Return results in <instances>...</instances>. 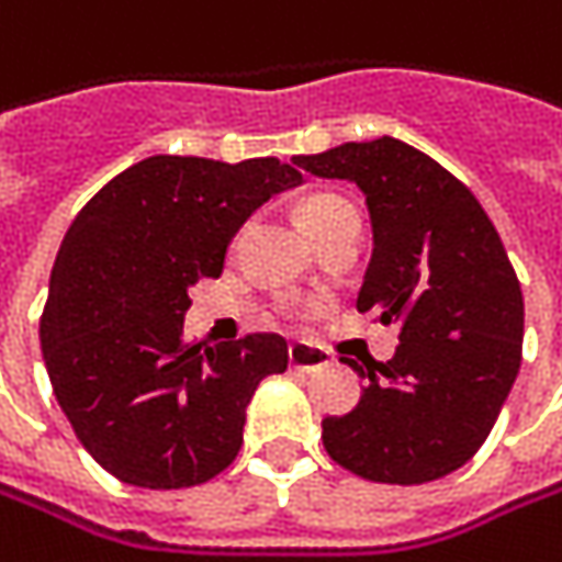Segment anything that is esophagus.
Instances as JSON below:
<instances>
[{
    "mask_svg": "<svg viewBox=\"0 0 562 562\" xmlns=\"http://www.w3.org/2000/svg\"><path fill=\"white\" fill-rule=\"evenodd\" d=\"M288 360H291L294 370H306V373L328 367V353L319 351V348H313V345H303V341H294V345L288 348Z\"/></svg>",
    "mask_w": 562,
    "mask_h": 562,
    "instance_id": "1",
    "label": "esophagus"
}]
</instances>
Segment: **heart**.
<instances>
[{
	"mask_svg": "<svg viewBox=\"0 0 562 562\" xmlns=\"http://www.w3.org/2000/svg\"><path fill=\"white\" fill-rule=\"evenodd\" d=\"M353 205L345 195H335V192H319V195H310L300 209V221L306 227V234H316L319 227L331 224L335 217L341 214H351Z\"/></svg>",
	"mask_w": 562,
	"mask_h": 562,
	"instance_id": "b5f03b06",
	"label": "heart"
}]
</instances>
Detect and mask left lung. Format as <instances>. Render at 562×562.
<instances>
[{
	"label": "left lung",
	"instance_id": "obj_1",
	"mask_svg": "<svg viewBox=\"0 0 562 562\" xmlns=\"http://www.w3.org/2000/svg\"><path fill=\"white\" fill-rule=\"evenodd\" d=\"M296 167L367 195L373 259L360 313L398 325L395 357L345 417H325V452L376 484H427L462 468L491 436L519 376L525 303L503 239L474 192L398 138L345 142Z\"/></svg>",
	"mask_w": 562,
	"mask_h": 562
}]
</instances>
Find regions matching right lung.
I'll return each instance as SVG.
<instances>
[{
  "instance_id": "right-lung-1",
  "label": "right lung",
  "mask_w": 562,
  "mask_h": 562,
  "mask_svg": "<svg viewBox=\"0 0 562 562\" xmlns=\"http://www.w3.org/2000/svg\"><path fill=\"white\" fill-rule=\"evenodd\" d=\"M300 180L278 157L155 155L71 221L41 316L43 363L78 442L123 484L195 487L237 459L246 405L288 370V341H189V288L217 278L239 224Z\"/></svg>"
}]
</instances>
